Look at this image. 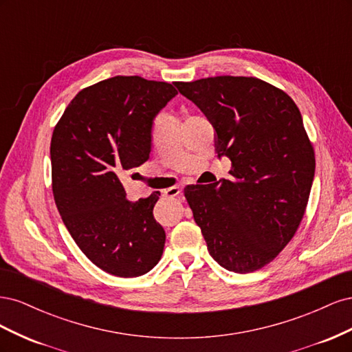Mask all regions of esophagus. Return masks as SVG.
<instances>
[{
	"instance_id": "1",
	"label": "esophagus",
	"mask_w": 352,
	"mask_h": 352,
	"mask_svg": "<svg viewBox=\"0 0 352 352\" xmlns=\"http://www.w3.org/2000/svg\"><path fill=\"white\" fill-rule=\"evenodd\" d=\"M180 190H182V186H179V185H175V186H170V188H167V189H164L163 190V197H177L179 194H180Z\"/></svg>"
}]
</instances>
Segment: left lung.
Masks as SVG:
<instances>
[{
    "label": "left lung",
    "mask_w": 352,
    "mask_h": 352,
    "mask_svg": "<svg viewBox=\"0 0 352 352\" xmlns=\"http://www.w3.org/2000/svg\"><path fill=\"white\" fill-rule=\"evenodd\" d=\"M177 91L167 82L114 76L83 88L51 138L52 195L80 251L120 278L150 272L166 232L153 214L160 192L131 202L117 172L145 163L157 113Z\"/></svg>",
    "instance_id": "8db88e82"
}]
</instances>
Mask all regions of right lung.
<instances>
[{"label":"right lung","instance_id":"add662e5","mask_svg":"<svg viewBox=\"0 0 352 352\" xmlns=\"http://www.w3.org/2000/svg\"><path fill=\"white\" fill-rule=\"evenodd\" d=\"M216 131L232 180L188 185L185 198L221 267L251 273L273 261L300 228L314 179V148L294 100L258 78L175 82Z\"/></svg>","mask_w":352,"mask_h":352}]
</instances>
